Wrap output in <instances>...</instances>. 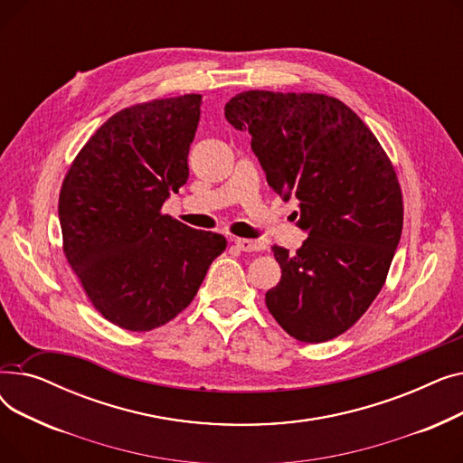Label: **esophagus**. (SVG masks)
Instances as JSON below:
<instances>
[{
    "label": "esophagus",
    "mask_w": 463,
    "mask_h": 463,
    "mask_svg": "<svg viewBox=\"0 0 463 463\" xmlns=\"http://www.w3.org/2000/svg\"><path fill=\"white\" fill-rule=\"evenodd\" d=\"M234 244H236L241 251H248V253L262 251V250L266 248L264 241H260V240H250V238H234Z\"/></svg>",
    "instance_id": "1"
}]
</instances>
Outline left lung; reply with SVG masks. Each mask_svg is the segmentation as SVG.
I'll use <instances>...</instances> for the list:
<instances>
[{
	"label": "left lung",
	"instance_id": "obj_1",
	"mask_svg": "<svg viewBox=\"0 0 463 463\" xmlns=\"http://www.w3.org/2000/svg\"><path fill=\"white\" fill-rule=\"evenodd\" d=\"M225 118L250 131L266 182L285 201L298 199L297 225L309 234L297 253L272 248L281 279L266 307L298 342H328L368 311L400 244L392 161L370 128L325 93L241 91Z\"/></svg>",
	"mask_w": 463,
	"mask_h": 463
}]
</instances>
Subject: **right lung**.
Segmentation results:
<instances>
[{
    "mask_svg": "<svg viewBox=\"0 0 463 463\" xmlns=\"http://www.w3.org/2000/svg\"><path fill=\"white\" fill-rule=\"evenodd\" d=\"M199 118V93L119 110L63 178V253L93 307L124 330L148 332L173 321L227 248L225 236L161 212L189 178Z\"/></svg>",
    "mask_w": 463,
    "mask_h": 463,
    "instance_id": "right-lung-1",
    "label": "right lung"
}]
</instances>
